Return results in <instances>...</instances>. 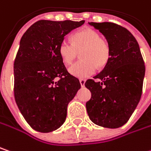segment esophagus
<instances>
[{
  "instance_id": "obj_1",
  "label": "esophagus",
  "mask_w": 151,
  "mask_h": 151,
  "mask_svg": "<svg viewBox=\"0 0 151 151\" xmlns=\"http://www.w3.org/2000/svg\"><path fill=\"white\" fill-rule=\"evenodd\" d=\"M85 82H86V80L80 79V83H81V87H84L85 86Z\"/></svg>"
}]
</instances>
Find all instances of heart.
Masks as SVG:
<instances>
[{
	"label": "heart",
	"instance_id": "obj_1",
	"mask_svg": "<svg viewBox=\"0 0 151 151\" xmlns=\"http://www.w3.org/2000/svg\"><path fill=\"white\" fill-rule=\"evenodd\" d=\"M58 52L64 64L70 65L81 52V58L70 68V73L78 78H87L96 71L97 67H104L110 57L109 43L94 29H83L71 36V42L64 40Z\"/></svg>",
	"mask_w": 151,
	"mask_h": 151
}]
</instances>
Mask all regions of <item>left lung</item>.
Masks as SVG:
<instances>
[{"mask_svg":"<svg viewBox=\"0 0 151 151\" xmlns=\"http://www.w3.org/2000/svg\"><path fill=\"white\" fill-rule=\"evenodd\" d=\"M104 35L110 57L104 70L88 79L92 93L86 107L90 120L100 127L117 128L127 122L140 100L145 66L139 43L126 28L114 23H89Z\"/></svg>","mask_w":151,"mask_h":151,"instance_id":"8db88e82","label":"left lung"}]
</instances>
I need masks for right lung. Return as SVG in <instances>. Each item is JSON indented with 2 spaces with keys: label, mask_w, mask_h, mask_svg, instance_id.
Returning <instances> with one entry per match:
<instances>
[{
  "label": "right lung",
  "mask_w": 151,
  "mask_h": 151,
  "mask_svg": "<svg viewBox=\"0 0 151 151\" xmlns=\"http://www.w3.org/2000/svg\"><path fill=\"white\" fill-rule=\"evenodd\" d=\"M84 22L39 20L20 40L13 66L14 98L28 124L37 132H52L63 125L68 104L81 88L58 47L66 35Z\"/></svg>",
  "instance_id": "1"
}]
</instances>
